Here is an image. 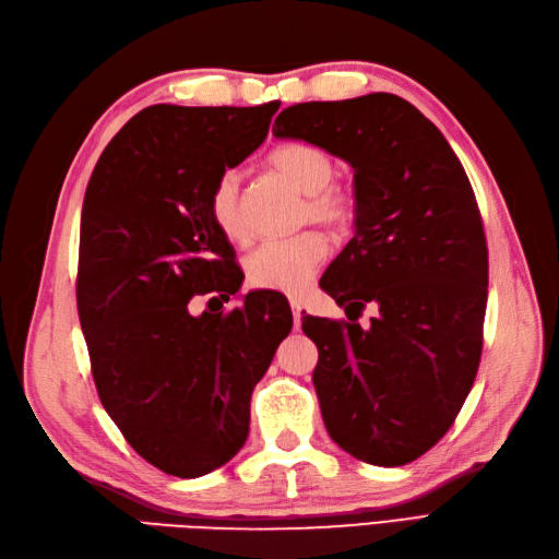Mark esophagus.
Segmentation results:
<instances>
[{"mask_svg":"<svg viewBox=\"0 0 559 559\" xmlns=\"http://www.w3.org/2000/svg\"><path fill=\"white\" fill-rule=\"evenodd\" d=\"M292 314H294V329H300V302L292 300Z\"/></svg>","mask_w":559,"mask_h":559,"instance_id":"esophagus-1","label":"esophagus"}]
</instances>
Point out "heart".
Instances as JSON below:
<instances>
[{"label": "heart", "instance_id": "b5f03b06", "mask_svg": "<svg viewBox=\"0 0 559 559\" xmlns=\"http://www.w3.org/2000/svg\"><path fill=\"white\" fill-rule=\"evenodd\" d=\"M267 167L294 189L306 193L300 222H314L333 233L347 230L357 216V198L345 183H335V160L324 148L289 142L270 151ZM207 210L216 230L233 245L249 240L242 210V179L235 170L218 175L210 189ZM326 257V240L317 230H306L294 238L273 240L249 253L245 263L247 282L257 289L300 294L308 289L317 267Z\"/></svg>", "mask_w": 559, "mask_h": 559}]
</instances>
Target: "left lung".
<instances>
[{"label":"left lung","instance_id":"8db88e82","mask_svg":"<svg viewBox=\"0 0 559 559\" xmlns=\"http://www.w3.org/2000/svg\"><path fill=\"white\" fill-rule=\"evenodd\" d=\"M273 134L354 170V238L319 282L349 321L302 317L326 431L361 462H415L452 427L480 364L487 242L471 181L441 130L392 93L286 107ZM366 305L379 314L361 330Z\"/></svg>","mask_w":559,"mask_h":559}]
</instances>
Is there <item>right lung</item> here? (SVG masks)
<instances>
[{"label": "right lung", "mask_w": 559, "mask_h": 559, "mask_svg": "<svg viewBox=\"0 0 559 559\" xmlns=\"http://www.w3.org/2000/svg\"><path fill=\"white\" fill-rule=\"evenodd\" d=\"M277 109L146 107L103 151L83 198L76 306L99 401L134 452L177 478L240 452L253 386L294 324L289 302L261 292L230 312L189 310L198 294L240 292L207 198Z\"/></svg>", "instance_id": "right-lung-1"}]
</instances>
